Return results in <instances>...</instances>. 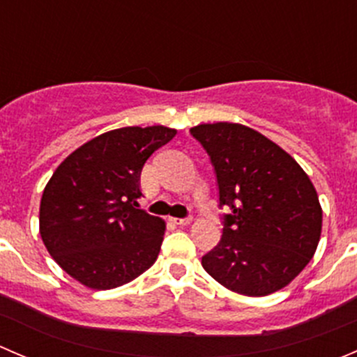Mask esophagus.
<instances>
[{
	"label": "esophagus",
	"mask_w": 357,
	"mask_h": 357,
	"mask_svg": "<svg viewBox=\"0 0 357 357\" xmlns=\"http://www.w3.org/2000/svg\"><path fill=\"white\" fill-rule=\"evenodd\" d=\"M172 221H174V225H178V226H188L190 222H192V218H183V219L174 218Z\"/></svg>",
	"instance_id": "1"
}]
</instances>
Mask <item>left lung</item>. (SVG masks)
Listing matches in <instances>:
<instances>
[{
  "label": "left lung",
  "mask_w": 357,
  "mask_h": 357,
  "mask_svg": "<svg viewBox=\"0 0 357 357\" xmlns=\"http://www.w3.org/2000/svg\"><path fill=\"white\" fill-rule=\"evenodd\" d=\"M211 157L219 188L222 236L202 257L218 283L264 297L287 287L314 255L323 211L304 169L276 143L233 122L190 129Z\"/></svg>",
  "instance_id": "obj_1"
}]
</instances>
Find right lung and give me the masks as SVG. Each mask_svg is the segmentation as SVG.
Here are the masks:
<instances>
[{"label": "right lung", "mask_w": 357, "mask_h": 357, "mask_svg": "<svg viewBox=\"0 0 357 357\" xmlns=\"http://www.w3.org/2000/svg\"><path fill=\"white\" fill-rule=\"evenodd\" d=\"M176 136L165 126L121 128L89 139L50 178L39 233L56 264L93 290L126 285L157 261L165 222L138 208L149 157Z\"/></svg>", "instance_id": "obj_1"}]
</instances>
